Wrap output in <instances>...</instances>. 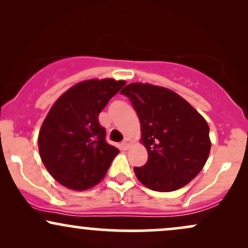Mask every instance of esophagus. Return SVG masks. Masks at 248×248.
Returning <instances> with one entry per match:
<instances>
[{
    "label": "esophagus",
    "instance_id": "1",
    "mask_svg": "<svg viewBox=\"0 0 248 248\" xmlns=\"http://www.w3.org/2000/svg\"><path fill=\"white\" fill-rule=\"evenodd\" d=\"M120 146H121V149L122 150H127L128 148H129V146H130V140H129V139H124V140L121 142Z\"/></svg>",
    "mask_w": 248,
    "mask_h": 248
}]
</instances>
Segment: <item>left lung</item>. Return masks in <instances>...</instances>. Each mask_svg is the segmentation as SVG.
Here are the masks:
<instances>
[{"label":"left lung","instance_id":"1","mask_svg":"<svg viewBox=\"0 0 248 248\" xmlns=\"http://www.w3.org/2000/svg\"><path fill=\"white\" fill-rule=\"evenodd\" d=\"M141 124L148 161L135 167L136 177L154 191L181 189L203 169L211 149L209 124L186 100L171 90L133 82L121 90Z\"/></svg>","mask_w":248,"mask_h":248}]
</instances>
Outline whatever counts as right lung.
I'll use <instances>...</instances> for the list:
<instances>
[{
	"mask_svg": "<svg viewBox=\"0 0 248 248\" xmlns=\"http://www.w3.org/2000/svg\"><path fill=\"white\" fill-rule=\"evenodd\" d=\"M124 85L114 79L81 81L51 107L39 130V155L62 186L82 191L105 177L119 149L106 142L99 114Z\"/></svg>",
	"mask_w": 248,
	"mask_h": 248,
	"instance_id": "obj_1",
	"label": "right lung"
}]
</instances>
